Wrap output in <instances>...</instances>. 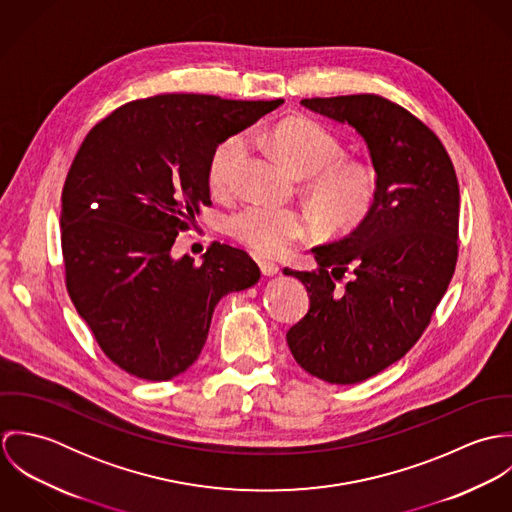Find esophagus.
Here are the masks:
<instances>
[{
    "label": "esophagus",
    "mask_w": 512,
    "mask_h": 512,
    "mask_svg": "<svg viewBox=\"0 0 512 512\" xmlns=\"http://www.w3.org/2000/svg\"><path fill=\"white\" fill-rule=\"evenodd\" d=\"M258 264H260V270H262V274H264V276H276V274H280V266H278L276 262L260 260Z\"/></svg>",
    "instance_id": "esophagus-1"
}]
</instances>
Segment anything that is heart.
<instances>
[{"label":"heart","instance_id":"obj_1","mask_svg":"<svg viewBox=\"0 0 512 512\" xmlns=\"http://www.w3.org/2000/svg\"><path fill=\"white\" fill-rule=\"evenodd\" d=\"M268 140L297 175L307 177V197L327 228L351 230L370 215L380 191L378 171L366 161H341L343 144L325 126L290 120L276 126ZM248 146V136L240 132L213 149L207 177L215 193L234 189ZM228 232L262 256H282L313 232V217L299 207L254 201L228 217Z\"/></svg>","mask_w":512,"mask_h":512}]
</instances>
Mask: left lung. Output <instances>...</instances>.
Wrapping results in <instances>:
<instances>
[{
  "instance_id": "left-lung-1",
  "label": "left lung",
  "mask_w": 512,
  "mask_h": 512,
  "mask_svg": "<svg viewBox=\"0 0 512 512\" xmlns=\"http://www.w3.org/2000/svg\"><path fill=\"white\" fill-rule=\"evenodd\" d=\"M301 104L353 126L380 177L370 215L313 248L319 268L284 270L311 301L286 335L293 359L325 382L355 384L400 361L430 325L457 264L459 183L438 136L400 104L378 94Z\"/></svg>"
}]
</instances>
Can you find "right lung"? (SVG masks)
I'll return each mask as SVG.
<instances>
[{"label": "right lung", "mask_w": 512, "mask_h": 512, "mask_svg": "<svg viewBox=\"0 0 512 512\" xmlns=\"http://www.w3.org/2000/svg\"><path fill=\"white\" fill-rule=\"evenodd\" d=\"M284 100L159 94L100 120L61 197L65 284L104 355L132 376L169 380L193 365L220 297L260 280L248 252L213 242L197 266L171 258L211 205L209 159Z\"/></svg>", "instance_id": "right-lung-1"}]
</instances>
